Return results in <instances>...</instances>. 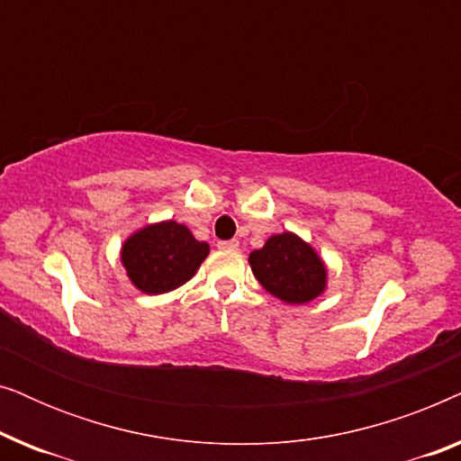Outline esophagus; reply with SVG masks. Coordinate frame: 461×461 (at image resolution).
Segmentation results:
<instances>
[{"label": "esophagus", "instance_id": "esophagus-1", "mask_svg": "<svg viewBox=\"0 0 461 461\" xmlns=\"http://www.w3.org/2000/svg\"><path fill=\"white\" fill-rule=\"evenodd\" d=\"M218 248L220 249H237L239 241H237V239H229V241H218Z\"/></svg>", "mask_w": 461, "mask_h": 461}]
</instances>
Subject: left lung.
Instances as JSON below:
<instances>
[{
	"mask_svg": "<svg viewBox=\"0 0 461 461\" xmlns=\"http://www.w3.org/2000/svg\"><path fill=\"white\" fill-rule=\"evenodd\" d=\"M249 264L262 287L287 304H304L325 289V267L311 245L292 232L270 237L249 254Z\"/></svg>",
	"mask_w": 461,
	"mask_h": 461,
	"instance_id": "8db88e82",
	"label": "left lung"
}]
</instances>
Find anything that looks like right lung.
<instances>
[{
  "instance_id": "right-lung-1",
  "label": "right lung",
  "mask_w": 461,
  "mask_h": 461,
  "mask_svg": "<svg viewBox=\"0 0 461 461\" xmlns=\"http://www.w3.org/2000/svg\"><path fill=\"white\" fill-rule=\"evenodd\" d=\"M210 254L186 226L174 220L147 226L123 245L122 262L131 283L144 294H166L180 287L197 273Z\"/></svg>"
}]
</instances>
